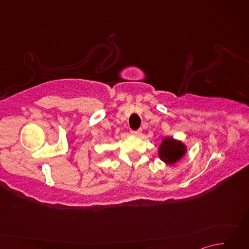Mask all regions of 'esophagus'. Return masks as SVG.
I'll list each match as a JSON object with an SVG mask.
<instances>
[{
  "instance_id": "obj_1",
  "label": "esophagus",
  "mask_w": 249,
  "mask_h": 249,
  "mask_svg": "<svg viewBox=\"0 0 249 249\" xmlns=\"http://www.w3.org/2000/svg\"><path fill=\"white\" fill-rule=\"evenodd\" d=\"M141 134H142V131H141V130H134V131H131V135H133V136H136V137H139V136H141Z\"/></svg>"
}]
</instances>
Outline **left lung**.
I'll use <instances>...</instances> for the list:
<instances>
[{
  "mask_svg": "<svg viewBox=\"0 0 249 249\" xmlns=\"http://www.w3.org/2000/svg\"><path fill=\"white\" fill-rule=\"evenodd\" d=\"M187 154V146L173 137H165L158 146V157L168 166L176 165Z\"/></svg>",
  "mask_w": 249,
  "mask_h": 249,
  "instance_id": "1",
  "label": "left lung"
}]
</instances>
